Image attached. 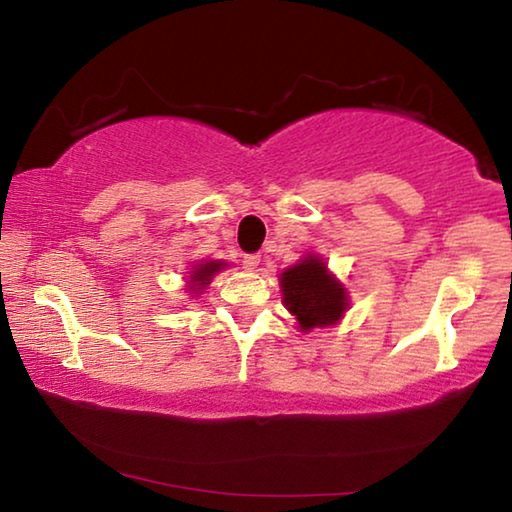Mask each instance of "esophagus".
Instances as JSON below:
<instances>
[{
    "label": "esophagus",
    "instance_id": "34e87169",
    "mask_svg": "<svg viewBox=\"0 0 512 512\" xmlns=\"http://www.w3.org/2000/svg\"><path fill=\"white\" fill-rule=\"evenodd\" d=\"M259 262H262V257H259L257 253L244 255V268H246V271H255V268L259 266Z\"/></svg>",
    "mask_w": 512,
    "mask_h": 512
}]
</instances>
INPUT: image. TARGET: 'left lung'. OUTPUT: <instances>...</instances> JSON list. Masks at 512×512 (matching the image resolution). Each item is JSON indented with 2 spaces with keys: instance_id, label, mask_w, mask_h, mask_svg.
I'll return each mask as SVG.
<instances>
[{
  "instance_id": "left-lung-1",
  "label": "left lung",
  "mask_w": 512,
  "mask_h": 512,
  "mask_svg": "<svg viewBox=\"0 0 512 512\" xmlns=\"http://www.w3.org/2000/svg\"><path fill=\"white\" fill-rule=\"evenodd\" d=\"M282 300L302 332L336 325L348 309V291L320 257L307 255L280 275Z\"/></svg>"
}]
</instances>
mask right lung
<instances>
[{
	"label": "right lung",
	"mask_w": 512,
	"mask_h": 512,
	"mask_svg": "<svg viewBox=\"0 0 512 512\" xmlns=\"http://www.w3.org/2000/svg\"><path fill=\"white\" fill-rule=\"evenodd\" d=\"M228 264L225 262H219V259H207V262H201L194 266L192 275H189V291L192 293H201L207 284L212 282V277L221 271V268H225Z\"/></svg>",
	"instance_id": "add662e5"
}]
</instances>
